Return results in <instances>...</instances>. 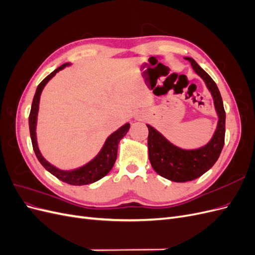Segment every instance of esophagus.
Returning a JSON list of instances; mask_svg holds the SVG:
<instances>
[{
  "instance_id": "obj_1",
  "label": "esophagus",
  "mask_w": 255,
  "mask_h": 255,
  "mask_svg": "<svg viewBox=\"0 0 255 255\" xmlns=\"http://www.w3.org/2000/svg\"><path fill=\"white\" fill-rule=\"evenodd\" d=\"M136 118L140 120V119H143V118H144V116H143L142 114H137V115H136Z\"/></svg>"
}]
</instances>
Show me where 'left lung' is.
I'll return each instance as SVG.
<instances>
[{"mask_svg": "<svg viewBox=\"0 0 255 255\" xmlns=\"http://www.w3.org/2000/svg\"><path fill=\"white\" fill-rule=\"evenodd\" d=\"M185 59L190 61L196 73L204 80L214 98V104L219 120L212 140L205 146L197 150L177 148L169 142L155 128L146 125L149 128V159L153 169L165 179L177 183L196 180L197 177L210 170L222 151L226 134V112L217 85L194 59L190 57H185Z\"/></svg>", "mask_w": 255, "mask_h": 255, "instance_id": "left-lung-1", "label": "left lung"}]
</instances>
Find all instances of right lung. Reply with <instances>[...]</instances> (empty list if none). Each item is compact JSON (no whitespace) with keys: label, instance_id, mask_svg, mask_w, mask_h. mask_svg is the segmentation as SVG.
I'll return each mask as SVG.
<instances>
[{"label":"right lung","instance_id":"right-lung-1","mask_svg":"<svg viewBox=\"0 0 255 255\" xmlns=\"http://www.w3.org/2000/svg\"><path fill=\"white\" fill-rule=\"evenodd\" d=\"M66 66H68V64H64L60 67H58L57 69H55V70H54L52 73H50L47 78L38 85L34 99H33L32 109H30L29 117H28L29 134H30V139H32L34 152L36 154L38 160L40 161V164L47 169L50 173H52L54 176H56L58 180L70 185H79V186H81V185H87V184H91L99 181L112 170L115 161L117 159L118 143L128 133L129 125L127 123V125H125L118 130H116L115 133H113L109 138H107L102 150L100 151L98 155L91 161H89L87 165L83 166L82 168H79L76 169V170H72V171H63L52 166L50 163H48V161L42 157L39 149H38L37 139H36L35 130H36L38 109H39V100H40L41 91L45 86V84H47L54 75H55L59 70H61V69H64Z\"/></svg>","mask_w":255,"mask_h":255}]
</instances>
